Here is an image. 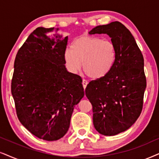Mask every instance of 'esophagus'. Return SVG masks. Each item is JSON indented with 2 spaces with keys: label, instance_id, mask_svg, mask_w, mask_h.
Wrapping results in <instances>:
<instances>
[{
  "label": "esophagus",
  "instance_id": "34e87169",
  "mask_svg": "<svg viewBox=\"0 0 159 159\" xmlns=\"http://www.w3.org/2000/svg\"><path fill=\"white\" fill-rule=\"evenodd\" d=\"M87 84H88V82L86 81V80H83V81H82V85H83V87H84V89H86V86H87Z\"/></svg>",
  "mask_w": 159,
  "mask_h": 159
}]
</instances>
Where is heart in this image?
Segmentation results:
<instances>
[{"label":"heart","instance_id":"obj_1","mask_svg":"<svg viewBox=\"0 0 159 159\" xmlns=\"http://www.w3.org/2000/svg\"><path fill=\"white\" fill-rule=\"evenodd\" d=\"M116 58V48L111 41L91 36L78 38L64 54L66 67L70 73H78L83 65L85 73L93 79L107 75L113 68Z\"/></svg>","mask_w":159,"mask_h":159}]
</instances>
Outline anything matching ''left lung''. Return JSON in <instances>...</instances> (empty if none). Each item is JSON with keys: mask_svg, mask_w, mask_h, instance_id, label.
<instances>
[{"mask_svg": "<svg viewBox=\"0 0 159 159\" xmlns=\"http://www.w3.org/2000/svg\"><path fill=\"white\" fill-rule=\"evenodd\" d=\"M89 34H106L116 48L111 71L90 82L85 90L92 105L94 128L104 136H115L131 127L142 112L146 88L143 56L133 35L120 22L98 25Z\"/></svg>", "mask_w": 159, "mask_h": 159, "instance_id": "left-lung-1", "label": "left lung"}]
</instances>
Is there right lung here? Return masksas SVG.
<instances>
[{
	"label": "right lung",
	"instance_id": "obj_1",
	"mask_svg": "<svg viewBox=\"0 0 159 159\" xmlns=\"http://www.w3.org/2000/svg\"><path fill=\"white\" fill-rule=\"evenodd\" d=\"M59 30L39 27L32 32L16 55L11 81L20 122L45 141L65 135L74 107L84 96L81 77L65 65L68 37Z\"/></svg>",
	"mask_w": 159,
	"mask_h": 159
}]
</instances>
